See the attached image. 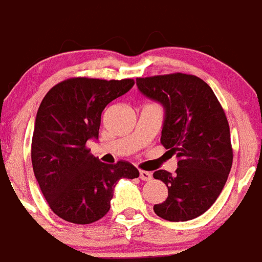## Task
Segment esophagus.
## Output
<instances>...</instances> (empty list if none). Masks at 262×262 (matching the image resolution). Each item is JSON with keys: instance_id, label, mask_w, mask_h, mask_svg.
I'll return each mask as SVG.
<instances>
[{"instance_id": "1", "label": "esophagus", "mask_w": 262, "mask_h": 262, "mask_svg": "<svg viewBox=\"0 0 262 262\" xmlns=\"http://www.w3.org/2000/svg\"><path fill=\"white\" fill-rule=\"evenodd\" d=\"M139 177H140L141 181H150L152 179V174L149 171H144V170H140Z\"/></svg>"}]
</instances>
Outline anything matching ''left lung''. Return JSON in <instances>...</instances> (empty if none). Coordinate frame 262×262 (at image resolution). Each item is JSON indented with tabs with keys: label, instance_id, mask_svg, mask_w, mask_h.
<instances>
[{
	"label": "left lung",
	"instance_id": "8db88e82",
	"mask_svg": "<svg viewBox=\"0 0 262 262\" xmlns=\"http://www.w3.org/2000/svg\"><path fill=\"white\" fill-rule=\"evenodd\" d=\"M138 90L165 110L161 143L177 153L175 174L157 170L169 196L153 206L171 222L199 217L214 204L232 165L230 127L214 92L195 75L169 74L136 79Z\"/></svg>",
	"mask_w": 262,
	"mask_h": 262
}]
</instances>
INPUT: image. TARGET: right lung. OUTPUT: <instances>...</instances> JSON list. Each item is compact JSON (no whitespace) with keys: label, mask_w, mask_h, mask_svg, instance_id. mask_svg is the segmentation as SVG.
Here are the masks:
<instances>
[{"label":"right lung","mask_w":262,"mask_h":262,"mask_svg":"<svg viewBox=\"0 0 262 262\" xmlns=\"http://www.w3.org/2000/svg\"><path fill=\"white\" fill-rule=\"evenodd\" d=\"M133 79L73 78L42 98L35 119L31 158L50 209L67 222L88 225L110 209L115 184L134 179L139 170L127 161L101 162L85 147L98 139L106 105L128 92Z\"/></svg>","instance_id":"obj_1"}]
</instances>
